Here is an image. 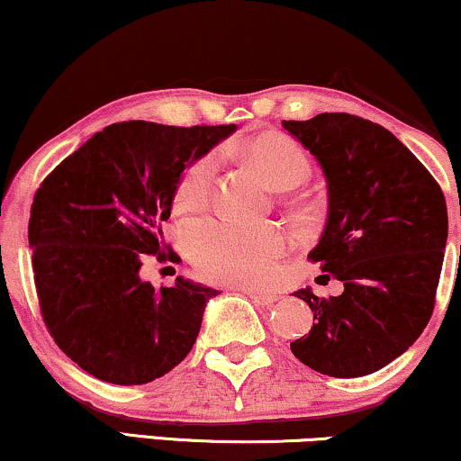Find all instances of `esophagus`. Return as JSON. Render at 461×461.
Returning <instances> with one entry per match:
<instances>
[{
  "instance_id": "1",
  "label": "esophagus",
  "mask_w": 461,
  "mask_h": 461,
  "mask_svg": "<svg viewBox=\"0 0 461 461\" xmlns=\"http://www.w3.org/2000/svg\"><path fill=\"white\" fill-rule=\"evenodd\" d=\"M241 292H243V294H248L249 298L254 300L258 306H273L275 302L279 300V298H276L275 294H268V292H258V289H241Z\"/></svg>"
}]
</instances>
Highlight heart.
Returning <instances> with one entry per match:
<instances>
[{
  "label": "heart",
  "instance_id": "b5f03b06",
  "mask_svg": "<svg viewBox=\"0 0 461 461\" xmlns=\"http://www.w3.org/2000/svg\"><path fill=\"white\" fill-rule=\"evenodd\" d=\"M245 161L276 191L300 186L311 176V157L292 136L262 134L243 147ZM216 159L203 155L182 169L174 186V207L180 213H199L212 199ZM188 256L203 279L226 285L262 283L285 251V235L275 224L201 222L188 229Z\"/></svg>",
  "mask_w": 461,
  "mask_h": 461
}]
</instances>
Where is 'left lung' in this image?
I'll list each match as a JSON object with an SVG mask.
<instances>
[{"label":"left lung","instance_id":"obj_1","mask_svg":"<svg viewBox=\"0 0 461 461\" xmlns=\"http://www.w3.org/2000/svg\"><path fill=\"white\" fill-rule=\"evenodd\" d=\"M323 167L330 216L308 258L344 292L319 298L311 331L292 342L295 358L331 377L386 367L424 331L434 311L447 243L438 182L386 128L348 113L283 122Z\"/></svg>","mask_w":461,"mask_h":461}]
</instances>
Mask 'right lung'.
<instances>
[{"instance_id":"add662e5","label":"right lung","mask_w":461,"mask_h":461,"mask_svg":"<svg viewBox=\"0 0 461 461\" xmlns=\"http://www.w3.org/2000/svg\"><path fill=\"white\" fill-rule=\"evenodd\" d=\"M235 125L113 123L56 166L29 218L40 311L65 355L98 380L138 386L191 352L216 289L176 279L155 289L142 258L176 260L163 243L176 180Z\"/></svg>"}]
</instances>
